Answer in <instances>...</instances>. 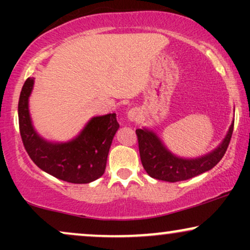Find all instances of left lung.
Segmentation results:
<instances>
[{"mask_svg": "<svg viewBox=\"0 0 250 250\" xmlns=\"http://www.w3.org/2000/svg\"><path fill=\"white\" fill-rule=\"evenodd\" d=\"M34 77H28L19 100V125L24 149L33 162L45 173L71 183H89L101 177L108 151L120 125L116 114L95 116L75 139L50 142L40 136L29 114Z\"/></svg>", "mask_w": 250, "mask_h": 250, "instance_id": "obj_1", "label": "left lung"}]
</instances>
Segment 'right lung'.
I'll return each mask as SVG.
<instances>
[{
    "label": "right lung",
    "instance_id": "add662e5",
    "mask_svg": "<svg viewBox=\"0 0 250 250\" xmlns=\"http://www.w3.org/2000/svg\"><path fill=\"white\" fill-rule=\"evenodd\" d=\"M231 134L233 125L229 128L225 140L213 153L200 159L183 160L174 156L170 151L167 150L153 130L146 128L136 130L143 168L153 179L167 182L191 179L213 168L226 153Z\"/></svg>",
    "mask_w": 250,
    "mask_h": 250
}]
</instances>
